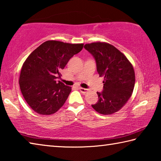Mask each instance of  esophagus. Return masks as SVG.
Masks as SVG:
<instances>
[{
  "mask_svg": "<svg viewBox=\"0 0 161 161\" xmlns=\"http://www.w3.org/2000/svg\"><path fill=\"white\" fill-rule=\"evenodd\" d=\"M79 90H80V91L82 92V93H83V94H85V93H86L87 92H88V89H86V88H79Z\"/></svg>",
  "mask_w": 161,
  "mask_h": 161,
  "instance_id": "obj_1",
  "label": "esophagus"
}]
</instances>
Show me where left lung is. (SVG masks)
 I'll list each match as a JSON object with an SVG mask.
<instances>
[{
    "label": "left lung",
    "mask_w": 161,
    "mask_h": 161,
    "mask_svg": "<svg viewBox=\"0 0 161 161\" xmlns=\"http://www.w3.org/2000/svg\"><path fill=\"white\" fill-rule=\"evenodd\" d=\"M84 48L93 56L99 75L104 76L102 92H97L98 101L92 105L98 113L112 114L123 108L131 97L135 85L133 66L126 56L106 42L86 44Z\"/></svg>",
    "instance_id": "1"
}]
</instances>
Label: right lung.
<instances>
[{
    "label": "right lung",
    "instance_id": "right-lung-1",
    "mask_svg": "<svg viewBox=\"0 0 161 161\" xmlns=\"http://www.w3.org/2000/svg\"><path fill=\"white\" fill-rule=\"evenodd\" d=\"M83 44H69L56 40L42 43L30 53L22 66L19 88L25 101L42 115L57 112L71 91L56 79L70 58L82 50Z\"/></svg>",
    "mask_w": 161,
    "mask_h": 161
}]
</instances>
